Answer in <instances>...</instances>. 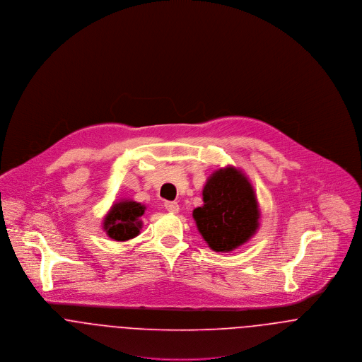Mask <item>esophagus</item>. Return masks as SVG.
<instances>
[{
	"mask_svg": "<svg viewBox=\"0 0 362 362\" xmlns=\"http://www.w3.org/2000/svg\"><path fill=\"white\" fill-rule=\"evenodd\" d=\"M163 206L169 212H177L179 211V204L176 201H165Z\"/></svg>",
	"mask_w": 362,
	"mask_h": 362,
	"instance_id": "esophagus-1",
	"label": "esophagus"
}]
</instances>
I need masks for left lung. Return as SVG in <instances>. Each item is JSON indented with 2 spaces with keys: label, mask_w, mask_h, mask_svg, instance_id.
Returning a JSON list of instances; mask_svg holds the SVG:
<instances>
[{
  "label": "left lung",
  "mask_w": 362,
  "mask_h": 362,
  "mask_svg": "<svg viewBox=\"0 0 362 362\" xmlns=\"http://www.w3.org/2000/svg\"><path fill=\"white\" fill-rule=\"evenodd\" d=\"M202 201L204 205L193 211V218L214 251H232L258 229L259 209L252 186L236 168L212 173L204 186Z\"/></svg>",
  "instance_id": "left-lung-1"
}]
</instances>
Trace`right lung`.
<instances>
[{"mask_svg":"<svg viewBox=\"0 0 362 362\" xmlns=\"http://www.w3.org/2000/svg\"><path fill=\"white\" fill-rule=\"evenodd\" d=\"M146 206L136 201L124 200L112 205L104 219L107 235L117 241H126L139 235L141 228L140 216Z\"/></svg>","mask_w":362,"mask_h":362,"instance_id":"obj_1","label":"right lung"}]
</instances>
